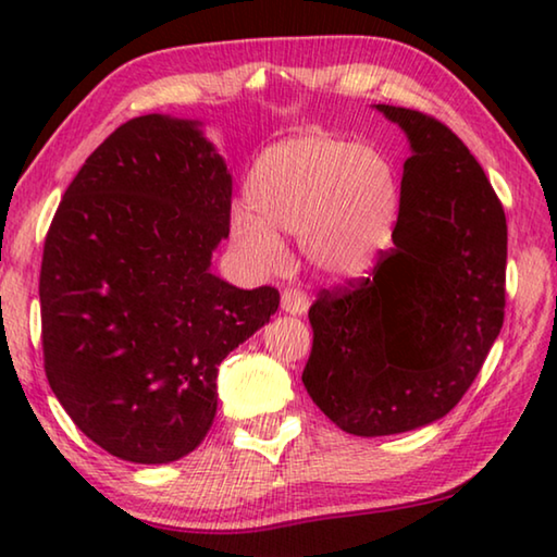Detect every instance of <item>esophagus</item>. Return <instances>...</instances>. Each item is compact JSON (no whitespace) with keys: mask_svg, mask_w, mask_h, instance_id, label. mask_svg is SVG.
<instances>
[{"mask_svg":"<svg viewBox=\"0 0 557 557\" xmlns=\"http://www.w3.org/2000/svg\"><path fill=\"white\" fill-rule=\"evenodd\" d=\"M282 309L292 317H301L307 314L309 309V297L301 292L299 287H287L282 289Z\"/></svg>","mask_w":557,"mask_h":557,"instance_id":"obj_1","label":"esophagus"}]
</instances>
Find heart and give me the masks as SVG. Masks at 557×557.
Segmentation results:
<instances>
[{
  "instance_id": "b5f03b06",
  "label": "heart",
  "mask_w": 557,
  "mask_h": 557,
  "mask_svg": "<svg viewBox=\"0 0 557 557\" xmlns=\"http://www.w3.org/2000/svg\"><path fill=\"white\" fill-rule=\"evenodd\" d=\"M248 209L231 215V243L252 270L285 262L277 233L299 235L307 260L336 280L361 277L391 245L400 186L388 157L332 135L265 149L245 182Z\"/></svg>"
}]
</instances>
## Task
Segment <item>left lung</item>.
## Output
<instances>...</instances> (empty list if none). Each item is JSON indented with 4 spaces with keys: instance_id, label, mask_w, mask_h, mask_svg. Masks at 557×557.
Instances as JSON below:
<instances>
[{
    "instance_id": "8db88e82",
    "label": "left lung",
    "mask_w": 557,
    "mask_h": 557,
    "mask_svg": "<svg viewBox=\"0 0 557 557\" xmlns=\"http://www.w3.org/2000/svg\"><path fill=\"white\" fill-rule=\"evenodd\" d=\"M410 143L395 248L309 307L301 383L336 428L398 435L455 408L504 324L506 215L465 143L425 112L375 106Z\"/></svg>"
}]
</instances>
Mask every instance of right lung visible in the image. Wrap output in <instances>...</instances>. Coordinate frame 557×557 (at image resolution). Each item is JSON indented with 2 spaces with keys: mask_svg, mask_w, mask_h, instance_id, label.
Wrapping results in <instances>:
<instances>
[{
  "mask_svg": "<svg viewBox=\"0 0 557 557\" xmlns=\"http://www.w3.org/2000/svg\"><path fill=\"white\" fill-rule=\"evenodd\" d=\"M233 178L201 122L143 115L92 152L41 260L51 391L83 435L135 465H169L215 418L219 366L280 307L275 287L211 272Z\"/></svg>",
  "mask_w": 557,
  "mask_h": 557,
  "instance_id": "1",
  "label": "right lung"
}]
</instances>
